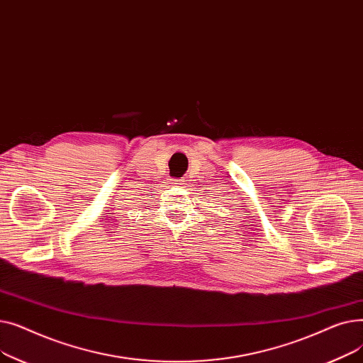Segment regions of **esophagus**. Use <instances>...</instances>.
I'll return each instance as SVG.
<instances>
[{"label": "esophagus", "instance_id": "esophagus-1", "mask_svg": "<svg viewBox=\"0 0 363 363\" xmlns=\"http://www.w3.org/2000/svg\"><path fill=\"white\" fill-rule=\"evenodd\" d=\"M174 182H175L177 185H182V184H184V179H174Z\"/></svg>", "mask_w": 363, "mask_h": 363}]
</instances>
